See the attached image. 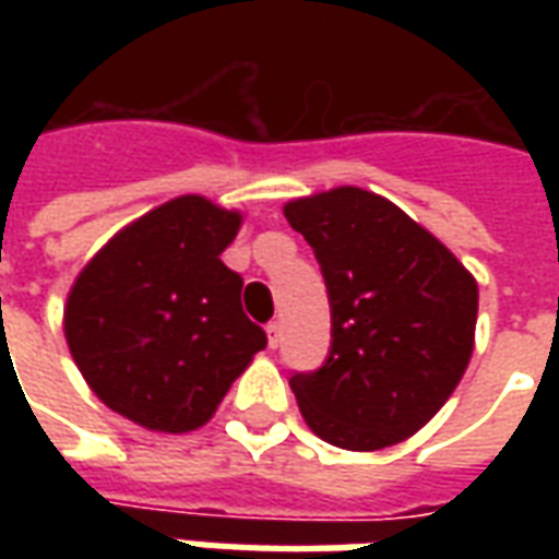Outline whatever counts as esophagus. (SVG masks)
<instances>
[{
    "label": "esophagus",
    "mask_w": 559,
    "mask_h": 559,
    "mask_svg": "<svg viewBox=\"0 0 559 559\" xmlns=\"http://www.w3.org/2000/svg\"><path fill=\"white\" fill-rule=\"evenodd\" d=\"M266 338H269V347L275 350V347H278V341H281V323H278V320H272V323L266 326Z\"/></svg>",
    "instance_id": "obj_1"
}]
</instances>
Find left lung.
<instances>
[{"instance_id":"left-lung-1","label":"left lung","mask_w":559,"mask_h":559,"mask_svg":"<svg viewBox=\"0 0 559 559\" xmlns=\"http://www.w3.org/2000/svg\"><path fill=\"white\" fill-rule=\"evenodd\" d=\"M284 215L311 245L332 311L326 362L290 377L308 428L353 452L407 440L467 371L476 281L411 215L362 188L293 200Z\"/></svg>"}]
</instances>
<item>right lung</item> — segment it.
Masks as SVG:
<instances>
[{
	"mask_svg": "<svg viewBox=\"0 0 559 559\" xmlns=\"http://www.w3.org/2000/svg\"><path fill=\"white\" fill-rule=\"evenodd\" d=\"M239 212L176 197L128 224L80 272L66 338L92 392L148 431H194L266 332L242 311V275L221 263Z\"/></svg>",
	"mask_w": 559,
	"mask_h": 559,
	"instance_id": "add662e5",
	"label": "right lung"
}]
</instances>
